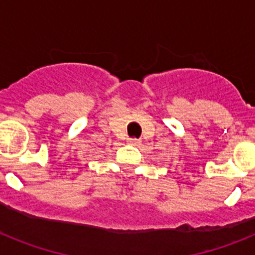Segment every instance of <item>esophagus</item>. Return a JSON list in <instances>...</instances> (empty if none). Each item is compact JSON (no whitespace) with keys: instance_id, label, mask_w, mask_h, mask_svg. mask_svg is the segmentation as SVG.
Returning <instances> with one entry per match:
<instances>
[{"instance_id":"obj_1","label":"esophagus","mask_w":255,"mask_h":255,"mask_svg":"<svg viewBox=\"0 0 255 255\" xmlns=\"http://www.w3.org/2000/svg\"><path fill=\"white\" fill-rule=\"evenodd\" d=\"M128 143H129L130 145H139V144H140V139L129 138L128 139Z\"/></svg>"}]
</instances>
